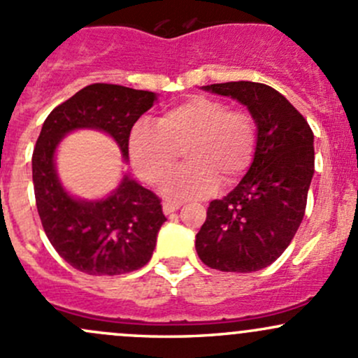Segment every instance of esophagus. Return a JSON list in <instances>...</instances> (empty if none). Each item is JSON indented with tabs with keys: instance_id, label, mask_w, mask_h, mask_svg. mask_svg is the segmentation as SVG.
<instances>
[{
	"instance_id": "esophagus-1",
	"label": "esophagus",
	"mask_w": 358,
	"mask_h": 358,
	"mask_svg": "<svg viewBox=\"0 0 358 358\" xmlns=\"http://www.w3.org/2000/svg\"><path fill=\"white\" fill-rule=\"evenodd\" d=\"M180 208H182V204H175V202H164V204H163V213L168 216V214L175 213V210H178Z\"/></svg>"
}]
</instances>
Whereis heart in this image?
<instances>
[{"instance_id":"obj_1","label":"heart","mask_w":358,"mask_h":358,"mask_svg":"<svg viewBox=\"0 0 358 358\" xmlns=\"http://www.w3.org/2000/svg\"><path fill=\"white\" fill-rule=\"evenodd\" d=\"M257 127L245 111L192 96L169 106L156 125L137 123L130 131L129 152L135 171L150 185H163L185 150L187 166L164 189L175 201L199 199L217 187H229L250 166Z\"/></svg>"}]
</instances>
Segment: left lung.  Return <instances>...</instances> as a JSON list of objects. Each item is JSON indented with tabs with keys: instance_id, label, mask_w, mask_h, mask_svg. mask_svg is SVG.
<instances>
[{
	"instance_id": "left-lung-1",
	"label": "left lung",
	"mask_w": 358,
	"mask_h": 358,
	"mask_svg": "<svg viewBox=\"0 0 358 358\" xmlns=\"http://www.w3.org/2000/svg\"><path fill=\"white\" fill-rule=\"evenodd\" d=\"M202 89L247 106L257 144L238 185L209 204L195 250L213 269L254 273L287 250L302 223L314 176V134L287 97L269 85L242 80Z\"/></svg>"
}]
</instances>
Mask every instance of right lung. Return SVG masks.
I'll return each mask as SVG.
<instances>
[{
  "instance_id": "1",
  "label": "right lung",
  "mask_w": 358,
  "mask_h": 358,
  "mask_svg": "<svg viewBox=\"0 0 358 358\" xmlns=\"http://www.w3.org/2000/svg\"><path fill=\"white\" fill-rule=\"evenodd\" d=\"M156 101L149 90L92 84L56 106L41 129L32 154L37 213L59 257L82 273L116 276L141 269L152 257L166 217L159 197L127 173L106 197H73L56 173V149L70 131L99 130L116 142L127 161L131 127Z\"/></svg>"
}]
</instances>
